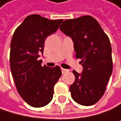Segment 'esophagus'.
I'll list each match as a JSON object with an SVG mask.
<instances>
[{"label":"esophagus","instance_id":"34e87169","mask_svg":"<svg viewBox=\"0 0 121 121\" xmlns=\"http://www.w3.org/2000/svg\"><path fill=\"white\" fill-rule=\"evenodd\" d=\"M62 74H65L67 72H69V70L65 69H62Z\"/></svg>","mask_w":121,"mask_h":121}]
</instances>
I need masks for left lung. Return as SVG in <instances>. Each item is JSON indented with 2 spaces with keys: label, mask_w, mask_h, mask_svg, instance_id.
Masks as SVG:
<instances>
[{
  "label": "left lung",
  "mask_w": 121,
  "mask_h": 121,
  "mask_svg": "<svg viewBox=\"0 0 121 121\" xmlns=\"http://www.w3.org/2000/svg\"><path fill=\"white\" fill-rule=\"evenodd\" d=\"M60 30L71 37L81 59L82 74L73 70L74 82L70 86L71 98L82 105H93L102 98L113 70L112 47L108 35L90 16L65 20Z\"/></svg>",
  "instance_id": "left-lung-1"
}]
</instances>
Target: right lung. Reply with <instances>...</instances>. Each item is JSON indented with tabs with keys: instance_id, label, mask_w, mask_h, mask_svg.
I'll use <instances>...</instances> for the list:
<instances>
[{
	"instance_id": "obj_1",
	"label": "right lung",
	"mask_w": 121,
	"mask_h": 121,
	"mask_svg": "<svg viewBox=\"0 0 121 121\" xmlns=\"http://www.w3.org/2000/svg\"><path fill=\"white\" fill-rule=\"evenodd\" d=\"M62 21L33 14L28 16L13 33L9 53L12 75L20 96L35 108L50 102L54 86L62 75L59 66H42L38 58L43 52L47 37L56 32Z\"/></svg>"
}]
</instances>
